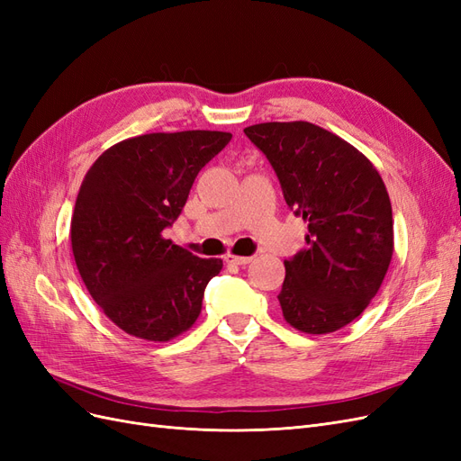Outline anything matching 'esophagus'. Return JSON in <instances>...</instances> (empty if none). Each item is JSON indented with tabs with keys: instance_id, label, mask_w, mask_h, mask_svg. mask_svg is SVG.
Segmentation results:
<instances>
[{
	"instance_id": "obj_1",
	"label": "esophagus",
	"mask_w": 461,
	"mask_h": 461,
	"mask_svg": "<svg viewBox=\"0 0 461 461\" xmlns=\"http://www.w3.org/2000/svg\"><path fill=\"white\" fill-rule=\"evenodd\" d=\"M252 259H254V258H249V256H234V254H227V256H225V261H227L229 265H248Z\"/></svg>"
}]
</instances>
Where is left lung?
<instances>
[{
	"instance_id": "1",
	"label": "left lung",
	"mask_w": 461,
	"mask_h": 461,
	"mask_svg": "<svg viewBox=\"0 0 461 461\" xmlns=\"http://www.w3.org/2000/svg\"><path fill=\"white\" fill-rule=\"evenodd\" d=\"M244 132L308 225V248L285 261L278 302L286 323L305 334L339 330L364 313L393 259V205L383 178L359 149L312 122H259Z\"/></svg>"
}]
</instances>
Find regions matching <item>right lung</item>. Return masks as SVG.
Listing matches in <instances>:
<instances>
[{
	"instance_id": "obj_1",
	"label": "right lung",
	"mask_w": 461,
	"mask_h": 461,
	"mask_svg": "<svg viewBox=\"0 0 461 461\" xmlns=\"http://www.w3.org/2000/svg\"><path fill=\"white\" fill-rule=\"evenodd\" d=\"M230 132L183 131L127 138L97 158L80 185L71 246L82 283L131 337L167 342L202 313L222 259H202L163 239L205 163Z\"/></svg>"
}]
</instances>
